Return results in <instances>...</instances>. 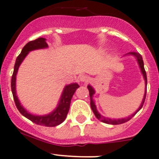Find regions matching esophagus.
<instances>
[{"instance_id":"esophagus-1","label":"esophagus","mask_w":159,"mask_h":159,"mask_svg":"<svg viewBox=\"0 0 159 159\" xmlns=\"http://www.w3.org/2000/svg\"><path fill=\"white\" fill-rule=\"evenodd\" d=\"M79 81H81V82H88L89 81V78L86 75H82L79 76Z\"/></svg>"}]
</instances>
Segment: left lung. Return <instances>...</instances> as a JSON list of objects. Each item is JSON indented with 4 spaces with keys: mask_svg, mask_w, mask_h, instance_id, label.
<instances>
[{
    "mask_svg": "<svg viewBox=\"0 0 159 159\" xmlns=\"http://www.w3.org/2000/svg\"><path fill=\"white\" fill-rule=\"evenodd\" d=\"M126 55H132V56H134L135 58H136L137 61H138V65H139L140 69H141V72L143 75V78H144V82H145L144 83V84H145V90H144V98H143V99H142V102H141L139 108H138V109L136 110V112H134L131 116H129L126 117V118H121V119L120 118V119H111V118H108V117L103 116L101 115V114L98 112V111L97 110L96 106H95V101H94V99H93V95H94V94L95 93V89H94V88L92 87V86H91L90 84H89V85H88V89H89V95H90V106H91V108H92V111H93L94 114H95V116H96V118L98 119V120H99L102 121V122L106 123V124H108L116 125V124H124V123H126V122H127V121L130 120V119H131L132 117H133L134 116L135 114H136L137 112H138V111L141 109V108H142L143 105H144V100H145V98H146V92H147V75H146L145 70H144V61H143L142 57H141V55L140 54V53H135V52H130V53H127Z\"/></svg>",
    "mask_w": 159,
    "mask_h": 159,
    "instance_id": "8db88e82",
    "label": "left lung"
}]
</instances>
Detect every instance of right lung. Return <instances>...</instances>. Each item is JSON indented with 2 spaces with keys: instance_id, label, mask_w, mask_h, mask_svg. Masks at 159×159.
Listing matches in <instances>:
<instances>
[{
  "instance_id": "1",
  "label": "right lung",
  "mask_w": 159,
  "mask_h": 159,
  "mask_svg": "<svg viewBox=\"0 0 159 159\" xmlns=\"http://www.w3.org/2000/svg\"><path fill=\"white\" fill-rule=\"evenodd\" d=\"M46 40L47 39L45 38H38L35 40L29 42L23 47L21 53L18 55L16 61H15L11 85V92L14 100H15V103L16 105L17 109L21 112V115L29 119V120H31L32 122L38 124V125L46 126V127H56L65 120L67 113H68L69 109H70L72 96L75 94L76 89L79 88V85L77 83L69 84L64 87L56 109L47 115H33V114L29 112L21 106L19 100H18V96L16 95V75L18 73L19 66L21 65L25 57L30 51L47 48L48 44L47 43Z\"/></svg>"
}]
</instances>
